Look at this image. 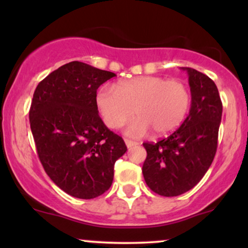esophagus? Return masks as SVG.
<instances>
[{
  "instance_id": "obj_1",
  "label": "esophagus",
  "mask_w": 248,
  "mask_h": 248,
  "mask_svg": "<svg viewBox=\"0 0 248 248\" xmlns=\"http://www.w3.org/2000/svg\"><path fill=\"white\" fill-rule=\"evenodd\" d=\"M124 143H126V146L128 147V148H132V147H135V146H138V142H135V141H132V140H124Z\"/></svg>"
}]
</instances>
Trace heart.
I'll use <instances>...</instances> for the list:
<instances>
[{"instance_id":"1","label":"heart","mask_w":248,"mask_h":248,"mask_svg":"<svg viewBox=\"0 0 248 248\" xmlns=\"http://www.w3.org/2000/svg\"><path fill=\"white\" fill-rule=\"evenodd\" d=\"M189 88L181 80L161 77H140L114 87L104 86L96 94V106L107 127L116 129L138 115L127 128L140 136L152 128L156 135H167L179 127L190 107Z\"/></svg>"}]
</instances>
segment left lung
Masks as SVG:
<instances>
[{"instance_id": "1", "label": "left lung", "mask_w": 248, "mask_h": 248, "mask_svg": "<svg viewBox=\"0 0 248 248\" xmlns=\"http://www.w3.org/2000/svg\"><path fill=\"white\" fill-rule=\"evenodd\" d=\"M191 107L175 132L156 143H143L147 158L142 167L147 186L157 195L173 197L191 190L203 178L217 152L223 105L212 79L191 67Z\"/></svg>"}]
</instances>
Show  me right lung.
<instances>
[{
    "instance_id": "obj_1",
    "label": "right lung",
    "mask_w": 248,
    "mask_h": 248,
    "mask_svg": "<svg viewBox=\"0 0 248 248\" xmlns=\"http://www.w3.org/2000/svg\"><path fill=\"white\" fill-rule=\"evenodd\" d=\"M115 73L71 62L39 82L29 119L43 168L76 198L92 199L112 186L115 162L127 152L122 138L99 116L96 90Z\"/></svg>"
}]
</instances>
